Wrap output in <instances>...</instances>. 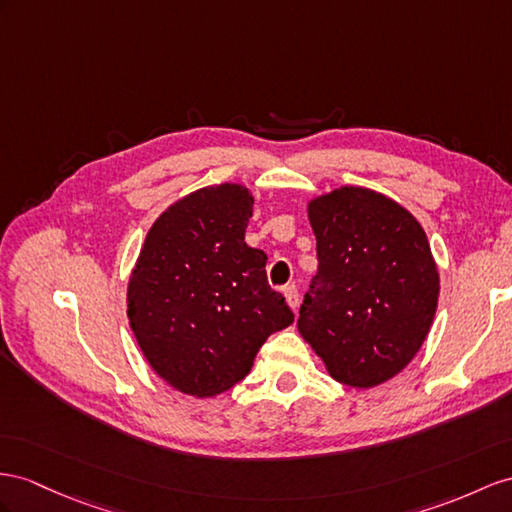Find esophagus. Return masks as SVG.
<instances>
[{
  "mask_svg": "<svg viewBox=\"0 0 512 512\" xmlns=\"http://www.w3.org/2000/svg\"><path fill=\"white\" fill-rule=\"evenodd\" d=\"M283 296H285V303L290 305V309H298V290H296V285H287L285 290H283Z\"/></svg>",
  "mask_w": 512,
  "mask_h": 512,
  "instance_id": "esophagus-1",
  "label": "esophagus"
}]
</instances>
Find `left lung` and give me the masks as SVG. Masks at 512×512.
<instances>
[{
  "label": "left lung",
  "mask_w": 512,
  "mask_h": 512,
  "mask_svg": "<svg viewBox=\"0 0 512 512\" xmlns=\"http://www.w3.org/2000/svg\"><path fill=\"white\" fill-rule=\"evenodd\" d=\"M318 274L298 331L337 383L370 389L400 374L435 320L439 270L424 227L389 196L342 186L313 196Z\"/></svg>",
  "instance_id": "left-lung-1"
}]
</instances>
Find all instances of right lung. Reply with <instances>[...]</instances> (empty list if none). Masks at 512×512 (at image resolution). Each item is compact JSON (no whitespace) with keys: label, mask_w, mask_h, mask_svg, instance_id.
<instances>
[{"label":"right lung","mask_w":512,"mask_h":512,"mask_svg":"<svg viewBox=\"0 0 512 512\" xmlns=\"http://www.w3.org/2000/svg\"><path fill=\"white\" fill-rule=\"evenodd\" d=\"M253 194L242 183L199 188L151 225L127 283V318L153 372L214 398L251 372L266 339L294 322L270 290L266 253L244 242Z\"/></svg>","instance_id":"right-lung-1"}]
</instances>
